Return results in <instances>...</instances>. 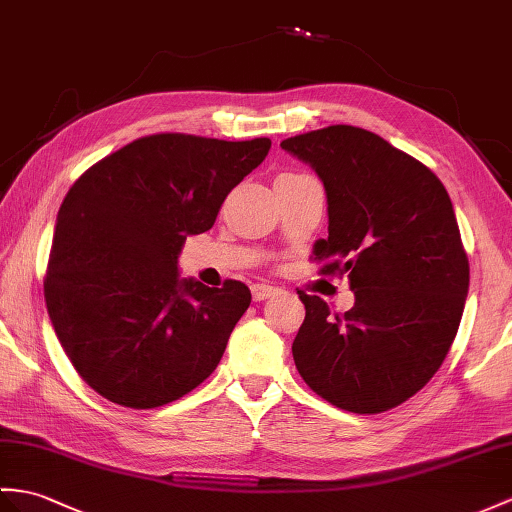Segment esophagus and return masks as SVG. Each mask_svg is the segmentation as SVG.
Returning <instances> with one entry per match:
<instances>
[{"instance_id":"34e87169","label":"esophagus","mask_w":512,"mask_h":512,"mask_svg":"<svg viewBox=\"0 0 512 512\" xmlns=\"http://www.w3.org/2000/svg\"><path fill=\"white\" fill-rule=\"evenodd\" d=\"M278 293H280V289H276V286H271V284H254L252 286L254 302H263V299H269Z\"/></svg>"}]
</instances>
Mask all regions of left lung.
I'll list each match as a JSON object with an SVG mask.
<instances>
[{
	"instance_id": "obj_1",
	"label": "left lung",
	"mask_w": 512,
	"mask_h": 512,
	"mask_svg": "<svg viewBox=\"0 0 512 512\" xmlns=\"http://www.w3.org/2000/svg\"><path fill=\"white\" fill-rule=\"evenodd\" d=\"M280 147L321 178L328 239L313 258L356 297L330 315L321 297L297 291L306 317L295 367L336 408L384 413L430 382L463 317L469 260L452 199L423 162L363 128L328 126Z\"/></svg>"
}]
</instances>
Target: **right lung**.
Instances as JSON below:
<instances>
[{
  "label": "right lung",
  "instance_id": "right-lung-1",
  "mask_svg": "<svg viewBox=\"0 0 512 512\" xmlns=\"http://www.w3.org/2000/svg\"><path fill=\"white\" fill-rule=\"evenodd\" d=\"M269 139L152 134L102 158L62 202L45 304L62 350L106 400L156 408L219 365L252 293L178 276L189 234L213 228L228 193L269 154Z\"/></svg>",
  "mask_w": 512,
  "mask_h": 512
}]
</instances>
